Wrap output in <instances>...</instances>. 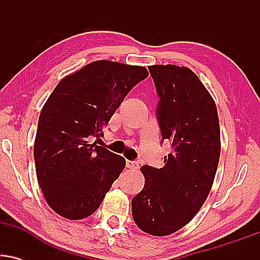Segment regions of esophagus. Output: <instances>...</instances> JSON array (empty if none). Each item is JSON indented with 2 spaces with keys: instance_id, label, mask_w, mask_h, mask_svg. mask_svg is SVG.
<instances>
[{
  "instance_id": "esophagus-1",
  "label": "esophagus",
  "mask_w": 260,
  "mask_h": 260,
  "mask_svg": "<svg viewBox=\"0 0 260 260\" xmlns=\"http://www.w3.org/2000/svg\"><path fill=\"white\" fill-rule=\"evenodd\" d=\"M126 166H127L128 169H131V170H138V169H139V164L137 162V161H129V160H127Z\"/></svg>"
}]
</instances>
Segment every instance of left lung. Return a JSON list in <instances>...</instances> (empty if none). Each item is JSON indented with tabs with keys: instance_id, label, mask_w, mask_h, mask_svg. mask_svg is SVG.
<instances>
[{
	"instance_id": "left-lung-1",
	"label": "left lung",
	"mask_w": 260,
	"mask_h": 260,
	"mask_svg": "<svg viewBox=\"0 0 260 260\" xmlns=\"http://www.w3.org/2000/svg\"><path fill=\"white\" fill-rule=\"evenodd\" d=\"M159 103L161 137L171 144L161 169L144 165L142 192L132 199V216L140 230L168 236L187 225L207 201L220 157L216 105L189 68L149 67Z\"/></svg>"
}]
</instances>
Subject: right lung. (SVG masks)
Returning <instances> with one entry per match:
<instances>
[{
  "label": "right lung",
  "instance_id": "right-lung-1",
  "mask_svg": "<svg viewBox=\"0 0 260 260\" xmlns=\"http://www.w3.org/2000/svg\"><path fill=\"white\" fill-rule=\"evenodd\" d=\"M147 68L95 61L64 77L40 112L34 159L39 186L52 210L70 220L100 207L126 160L91 143Z\"/></svg>",
  "mask_w": 260,
  "mask_h": 260
}]
</instances>
